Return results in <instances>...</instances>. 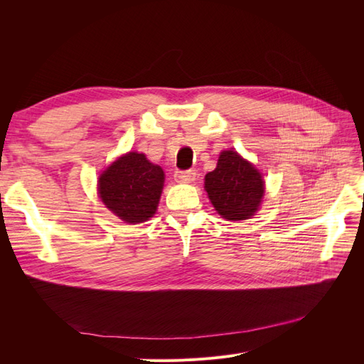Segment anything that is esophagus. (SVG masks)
Segmentation results:
<instances>
[{
  "mask_svg": "<svg viewBox=\"0 0 364 364\" xmlns=\"http://www.w3.org/2000/svg\"><path fill=\"white\" fill-rule=\"evenodd\" d=\"M174 178L181 183H191L196 181V171L193 170H186V171H176Z\"/></svg>",
  "mask_w": 364,
  "mask_h": 364,
  "instance_id": "esophagus-1",
  "label": "esophagus"
}]
</instances>
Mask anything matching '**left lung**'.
<instances>
[{"instance_id": "8db88e82", "label": "left lung", "mask_w": 364, "mask_h": 364, "mask_svg": "<svg viewBox=\"0 0 364 364\" xmlns=\"http://www.w3.org/2000/svg\"><path fill=\"white\" fill-rule=\"evenodd\" d=\"M205 190L220 215L238 222L255 215L259 209L264 181L261 173L235 150H223L215 170L205 176Z\"/></svg>"}]
</instances>
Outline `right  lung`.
Returning <instances> with one entry per match:
<instances>
[{
    "label": "right lung",
    "mask_w": 364,
    "mask_h": 364,
    "mask_svg": "<svg viewBox=\"0 0 364 364\" xmlns=\"http://www.w3.org/2000/svg\"><path fill=\"white\" fill-rule=\"evenodd\" d=\"M165 174L144 153L119 156L98 178V196L123 222L136 225L153 217L161 199Z\"/></svg>",
    "instance_id": "obj_1"
}]
</instances>
